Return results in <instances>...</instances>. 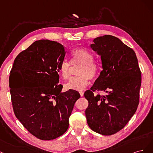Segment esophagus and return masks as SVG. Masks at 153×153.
<instances>
[{
  "label": "esophagus",
  "instance_id": "34e87169",
  "mask_svg": "<svg viewBox=\"0 0 153 153\" xmlns=\"http://www.w3.org/2000/svg\"><path fill=\"white\" fill-rule=\"evenodd\" d=\"M79 93H80V95H81V97H82V96L84 95V91H79Z\"/></svg>",
  "mask_w": 153,
  "mask_h": 153
}]
</instances>
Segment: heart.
I'll use <instances>...</instances> for the list:
<instances>
[{"mask_svg":"<svg viewBox=\"0 0 153 153\" xmlns=\"http://www.w3.org/2000/svg\"><path fill=\"white\" fill-rule=\"evenodd\" d=\"M93 60L92 54L85 48H77L71 52V63L74 65H80L77 71L79 76L72 78L65 85L66 89L82 90L89 85L90 78L94 79L98 76L99 66ZM58 71L63 80H68L71 77V63L67 61L62 62L59 66Z\"/></svg>","mask_w":153,"mask_h":153,"instance_id":"heart-1","label":"heart"}]
</instances>
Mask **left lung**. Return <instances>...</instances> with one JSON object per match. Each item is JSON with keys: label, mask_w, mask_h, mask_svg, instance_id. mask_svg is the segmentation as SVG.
<instances>
[{"label": "left lung", "mask_w": 153, "mask_h": 153, "mask_svg": "<svg viewBox=\"0 0 153 153\" xmlns=\"http://www.w3.org/2000/svg\"><path fill=\"white\" fill-rule=\"evenodd\" d=\"M91 48L100 56L103 70L90 90L85 111L90 128L103 135L121 130L135 114L139 103L141 72L135 51L118 38L105 35L93 40ZM105 96H95V91Z\"/></svg>", "instance_id": "1"}]
</instances>
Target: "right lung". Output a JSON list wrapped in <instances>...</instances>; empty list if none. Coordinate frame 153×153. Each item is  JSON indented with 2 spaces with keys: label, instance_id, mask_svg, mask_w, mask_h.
<instances>
[{
  "label": "right lung",
  "instance_id": "add662e5",
  "mask_svg": "<svg viewBox=\"0 0 153 153\" xmlns=\"http://www.w3.org/2000/svg\"><path fill=\"white\" fill-rule=\"evenodd\" d=\"M66 51L50 40L34 42L16 57L9 76L13 111L25 128L38 139H55L68 128L78 91L62 92L58 68Z\"/></svg>",
  "mask_w": 153,
  "mask_h": 153
}]
</instances>
